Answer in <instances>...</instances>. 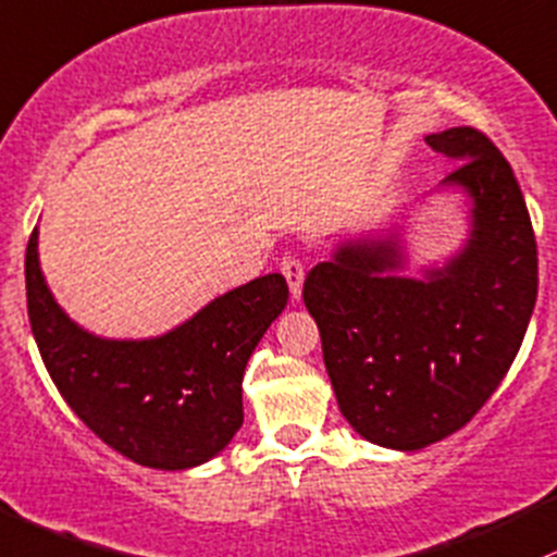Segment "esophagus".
Returning a JSON list of instances; mask_svg holds the SVG:
<instances>
[{
	"mask_svg": "<svg viewBox=\"0 0 557 557\" xmlns=\"http://www.w3.org/2000/svg\"><path fill=\"white\" fill-rule=\"evenodd\" d=\"M281 273H284L286 284H289L292 300H300V297H302V281H305L302 262L297 260L295 255H286L284 260H281Z\"/></svg>",
	"mask_w": 557,
	"mask_h": 557,
	"instance_id": "1",
	"label": "esophagus"
}]
</instances>
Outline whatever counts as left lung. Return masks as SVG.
I'll list each match as a JSON object with an SVG mask.
<instances>
[{"instance_id": "obj_1", "label": "left lung", "mask_w": 557, "mask_h": 557, "mask_svg": "<svg viewBox=\"0 0 557 557\" xmlns=\"http://www.w3.org/2000/svg\"><path fill=\"white\" fill-rule=\"evenodd\" d=\"M462 161L438 190L468 207V236L409 276L406 212L337 242L305 278L339 411L369 444L417 451L457 433L516 361L536 302V242L512 166L486 135L424 137Z\"/></svg>"}]
</instances>
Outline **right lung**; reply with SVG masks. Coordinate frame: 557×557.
<instances>
[{"instance_id":"1","label":"right lung","mask_w":557,"mask_h":557,"mask_svg":"<svg viewBox=\"0 0 557 557\" xmlns=\"http://www.w3.org/2000/svg\"><path fill=\"white\" fill-rule=\"evenodd\" d=\"M26 297L41 361L74 414L137 465L188 470L218 457L242 428L244 369L286 308L289 286L281 273H268L157 337H100L58 305L34 228Z\"/></svg>"}]
</instances>
